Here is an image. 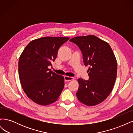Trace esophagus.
Segmentation results:
<instances>
[{"mask_svg":"<svg viewBox=\"0 0 133 133\" xmlns=\"http://www.w3.org/2000/svg\"><path fill=\"white\" fill-rule=\"evenodd\" d=\"M73 79H74L73 77H70V76H64V80H65V82H69Z\"/></svg>","mask_w":133,"mask_h":133,"instance_id":"34e87169","label":"esophagus"}]
</instances>
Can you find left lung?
Wrapping results in <instances>:
<instances>
[{
	"instance_id": "8db88e82",
	"label": "left lung",
	"mask_w": 133,
	"mask_h": 133,
	"mask_svg": "<svg viewBox=\"0 0 133 133\" xmlns=\"http://www.w3.org/2000/svg\"><path fill=\"white\" fill-rule=\"evenodd\" d=\"M81 50L83 62L89 66L88 80L79 78L76 96L87 106L103 102L111 92L117 75V62L107 42L93 35L76 37L70 40Z\"/></svg>"
}]
</instances>
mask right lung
<instances>
[{"mask_svg":"<svg viewBox=\"0 0 133 133\" xmlns=\"http://www.w3.org/2000/svg\"><path fill=\"white\" fill-rule=\"evenodd\" d=\"M70 38L43 37L28 44L20 56L19 76L28 97L41 105H48L58 100L64 87V76L48 68L52 66L58 50Z\"/></svg>","mask_w":133,"mask_h":133,"instance_id":"obj_1","label":"right lung"}]
</instances>
